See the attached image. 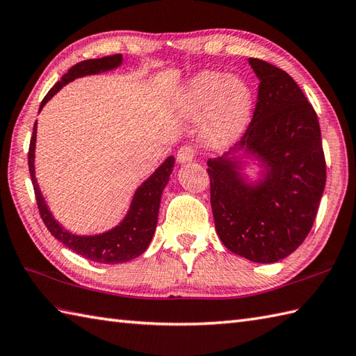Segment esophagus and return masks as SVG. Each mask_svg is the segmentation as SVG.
<instances>
[{
    "label": "esophagus",
    "instance_id": "obj_1",
    "mask_svg": "<svg viewBox=\"0 0 356 356\" xmlns=\"http://www.w3.org/2000/svg\"><path fill=\"white\" fill-rule=\"evenodd\" d=\"M196 155V151L192 146H183L178 149L177 152V161L179 164H184V163H191L193 161V158Z\"/></svg>",
    "mask_w": 356,
    "mask_h": 356
}]
</instances>
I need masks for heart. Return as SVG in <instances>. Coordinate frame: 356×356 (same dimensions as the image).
Here are the masks:
<instances>
[{
  "instance_id": "obj_1",
  "label": "heart",
  "mask_w": 356,
  "mask_h": 356,
  "mask_svg": "<svg viewBox=\"0 0 356 356\" xmlns=\"http://www.w3.org/2000/svg\"><path fill=\"white\" fill-rule=\"evenodd\" d=\"M181 113L202 122V137L211 147L234 143L250 124L254 94L239 76L201 71L187 81L179 94Z\"/></svg>"
}]
</instances>
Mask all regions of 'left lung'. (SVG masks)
I'll use <instances>...</instances> for the list:
<instances>
[{"mask_svg": "<svg viewBox=\"0 0 356 356\" xmlns=\"http://www.w3.org/2000/svg\"><path fill=\"white\" fill-rule=\"evenodd\" d=\"M259 79L257 104L232 151L207 161L216 233L225 247L251 262L274 264L303 243L326 184L317 114L286 71L250 58ZM247 159L261 168L244 173Z\"/></svg>", "mask_w": 356, "mask_h": 356, "instance_id": "obj_1", "label": "left lung"}]
</instances>
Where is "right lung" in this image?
Here are the masks:
<instances>
[{"label": "right lung", "mask_w": 356, "mask_h": 356, "mask_svg": "<svg viewBox=\"0 0 356 356\" xmlns=\"http://www.w3.org/2000/svg\"><path fill=\"white\" fill-rule=\"evenodd\" d=\"M122 54H113V56L79 62L74 67H71L68 70V73L62 76L60 81L47 92V96L41 102V106H39V111H41L47 102H49L54 94L62 90V86L73 82L74 79L105 73V71L118 68L122 65ZM35 147L36 123L33 126V136H31L29 147V170L31 183H33L35 188L39 213H41V218L45 227L49 228V232L54 238L64 243L71 251H74L82 257L91 260V262L114 265L128 262V260H132L138 257L140 254H143L154 238L161 195L164 187L169 183L173 164H175V158L172 155L165 158L160 168H158L145 183H141L136 193H134L129 210L122 219L120 224L111 228V230L100 234L79 236L65 230V228L53 218L49 205H47L44 200L41 188H39L35 177Z\"/></svg>", "instance_id": "add662e5"}]
</instances>
